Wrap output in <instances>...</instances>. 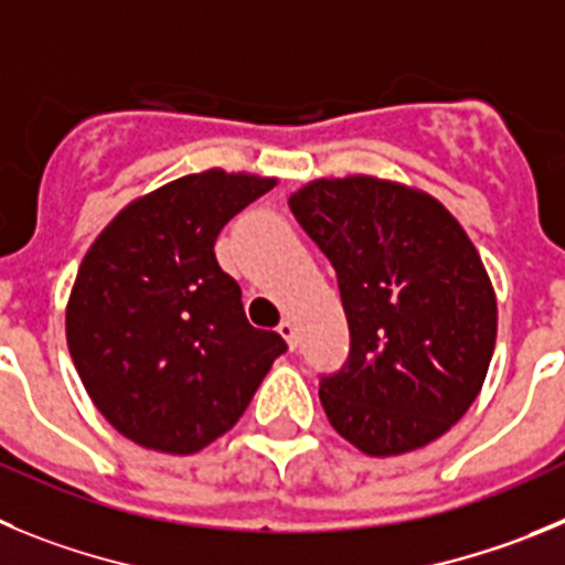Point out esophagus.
Here are the masks:
<instances>
[{
  "label": "esophagus",
  "mask_w": 565,
  "mask_h": 565,
  "mask_svg": "<svg viewBox=\"0 0 565 565\" xmlns=\"http://www.w3.org/2000/svg\"><path fill=\"white\" fill-rule=\"evenodd\" d=\"M278 334L287 340L289 349H295V345H298V329H295L292 320H281V323H278Z\"/></svg>",
  "instance_id": "obj_1"
}]
</instances>
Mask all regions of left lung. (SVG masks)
<instances>
[{"label": "left lung", "instance_id": "1", "mask_svg": "<svg viewBox=\"0 0 565 565\" xmlns=\"http://www.w3.org/2000/svg\"><path fill=\"white\" fill-rule=\"evenodd\" d=\"M289 211L338 273L352 349L320 377L332 428L365 456L450 430L484 385L498 307L479 250L439 200L377 180H312Z\"/></svg>", "mask_w": 565, "mask_h": 565}]
</instances>
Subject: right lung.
Returning <instances> with one entry per match:
<instances>
[{"mask_svg": "<svg viewBox=\"0 0 565 565\" xmlns=\"http://www.w3.org/2000/svg\"><path fill=\"white\" fill-rule=\"evenodd\" d=\"M273 177L188 174L129 202L75 276L67 345L111 428L160 454L220 439L287 352L247 323L242 289L216 262V236Z\"/></svg>", "mask_w": 565, "mask_h": 565, "instance_id": "add662e5", "label": "right lung"}]
</instances>
